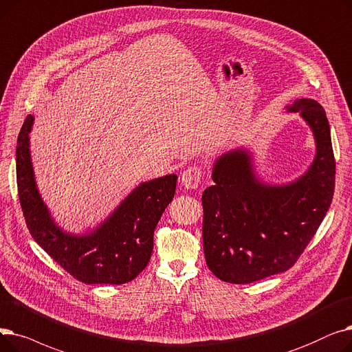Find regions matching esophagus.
Returning <instances> with one entry per match:
<instances>
[{
  "mask_svg": "<svg viewBox=\"0 0 352 352\" xmlns=\"http://www.w3.org/2000/svg\"><path fill=\"white\" fill-rule=\"evenodd\" d=\"M202 179V169L200 166H190L188 169L182 173V183L183 186L188 189H196Z\"/></svg>",
  "mask_w": 352,
  "mask_h": 352,
  "instance_id": "34e87169",
  "label": "esophagus"
}]
</instances>
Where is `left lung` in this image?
Listing matches in <instances>:
<instances>
[{"mask_svg": "<svg viewBox=\"0 0 352 352\" xmlns=\"http://www.w3.org/2000/svg\"><path fill=\"white\" fill-rule=\"evenodd\" d=\"M287 109L302 116L316 142L304 176L283 186L265 185L243 148L225 153L213 166L214 185L202 195V229L206 263L221 280L250 283L288 271L332 202L336 159L325 110L309 98Z\"/></svg>", "mask_w": 352, "mask_h": 352, "instance_id": "obj_1", "label": "left lung"}]
</instances>
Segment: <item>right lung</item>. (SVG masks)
<instances>
[{
	"instance_id": "add662e5",
	"label": "right lung",
	"mask_w": 352,
	"mask_h": 352,
	"mask_svg": "<svg viewBox=\"0 0 352 352\" xmlns=\"http://www.w3.org/2000/svg\"><path fill=\"white\" fill-rule=\"evenodd\" d=\"M27 116L16 140V186L27 228L34 241L64 271L85 283H122L135 279L153 252V233L176 190V175L144 182L133 190L106 222L86 235L63 232L52 219L37 190L30 156Z\"/></svg>"
}]
</instances>
